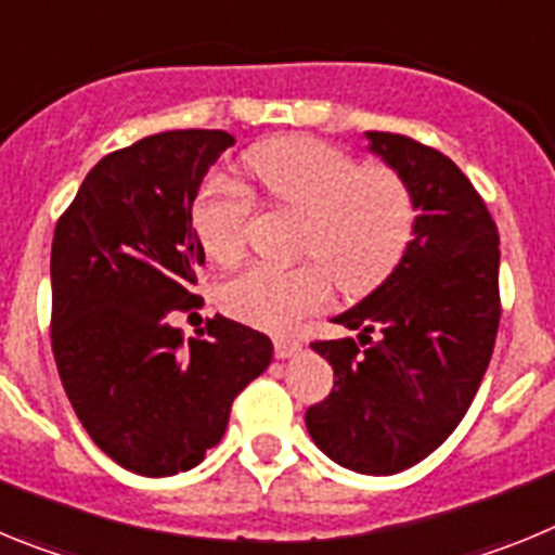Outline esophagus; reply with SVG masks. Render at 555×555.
I'll return each instance as SVG.
<instances>
[{
	"label": "esophagus",
	"instance_id": "obj_1",
	"mask_svg": "<svg viewBox=\"0 0 555 555\" xmlns=\"http://www.w3.org/2000/svg\"><path fill=\"white\" fill-rule=\"evenodd\" d=\"M302 350L300 338H292V336H278L274 338V356L278 358H292Z\"/></svg>",
	"mask_w": 555,
	"mask_h": 555
}]
</instances>
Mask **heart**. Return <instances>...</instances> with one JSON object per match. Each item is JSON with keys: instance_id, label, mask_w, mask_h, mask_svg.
Here are the masks:
<instances>
[{"instance_id": "heart-1", "label": "heart", "mask_w": 555, "mask_h": 555, "mask_svg": "<svg viewBox=\"0 0 555 555\" xmlns=\"http://www.w3.org/2000/svg\"><path fill=\"white\" fill-rule=\"evenodd\" d=\"M255 189L302 217L300 267L253 263L224 281L219 302L238 322L292 331L341 292L361 294L386 281L414 238L416 205L397 171L366 169L325 141L288 135L255 146L244 158ZM253 197L242 185L210 180L194 199L191 222L210 261L230 263L247 247Z\"/></svg>"}]
</instances>
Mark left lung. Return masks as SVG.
<instances>
[{
	"label": "left lung",
	"mask_w": 555,
	"mask_h": 555,
	"mask_svg": "<svg viewBox=\"0 0 555 555\" xmlns=\"http://www.w3.org/2000/svg\"><path fill=\"white\" fill-rule=\"evenodd\" d=\"M366 139L409 183L420 217L395 272L333 320L358 331V341L311 345L336 380L306 425L341 467L395 475L453 434L483 380L500 325V238L448 155L397 132Z\"/></svg>",
	"instance_id": "1"
}]
</instances>
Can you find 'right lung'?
<instances>
[{
	"label": "right lung",
	"instance_id": "obj_1",
	"mask_svg": "<svg viewBox=\"0 0 555 555\" xmlns=\"http://www.w3.org/2000/svg\"><path fill=\"white\" fill-rule=\"evenodd\" d=\"M235 139L224 130L146 135L100 160L52 238V352L77 420L130 473L197 467L224 436L238 391L272 361L263 333L224 317L183 341L171 311L205 249L191 205Z\"/></svg>",
	"mask_w": 555,
	"mask_h": 555
}]
</instances>
